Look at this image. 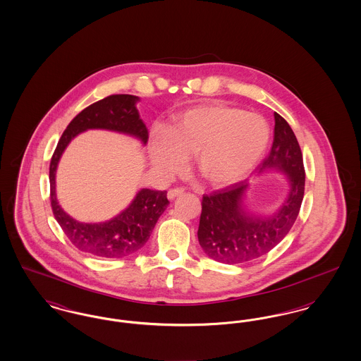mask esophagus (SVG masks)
<instances>
[{
  "label": "esophagus",
  "instance_id": "1",
  "mask_svg": "<svg viewBox=\"0 0 361 361\" xmlns=\"http://www.w3.org/2000/svg\"><path fill=\"white\" fill-rule=\"evenodd\" d=\"M181 193H184V189L183 188H173L169 189V192H168V199H176L178 195H181Z\"/></svg>",
  "mask_w": 361,
  "mask_h": 361
}]
</instances>
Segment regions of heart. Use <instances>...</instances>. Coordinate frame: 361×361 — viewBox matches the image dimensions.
I'll list each match as a JSON object with an SVG mask.
<instances>
[{"mask_svg": "<svg viewBox=\"0 0 361 361\" xmlns=\"http://www.w3.org/2000/svg\"><path fill=\"white\" fill-rule=\"evenodd\" d=\"M271 137L256 114L221 104L202 105L178 115L172 130L157 126L150 155L162 172H180L193 154L199 176L214 187L245 178L257 166Z\"/></svg>", "mask_w": 361, "mask_h": 361, "instance_id": "1", "label": "heart"}]
</instances>
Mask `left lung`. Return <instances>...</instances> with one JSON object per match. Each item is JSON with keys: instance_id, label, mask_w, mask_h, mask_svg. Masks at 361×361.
Segmentation results:
<instances>
[{"instance_id": "obj_1", "label": "left lung", "mask_w": 361, "mask_h": 361, "mask_svg": "<svg viewBox=\"0 0 361 361\" xmlns=\"http://www.w3.org/2000/svg\"><path fill=\"white\" fill-rule=\"evenodd\" d=\"M279 171L290 183L287 197L269 215L245 209L247 181L204 195L197 238L207 256L224 264H240L271 252L295 224L305 195V166L300 146L290 124L275 112V137L257 173Z\"/></svg>"}]
</instances>
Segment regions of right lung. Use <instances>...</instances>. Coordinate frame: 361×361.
<instances>
[{
    "instance_id": "right-lung-1",
    "label": "right lung",
    "mask_w": 361,
    "mask_h": 361,
    "mask_svg": "<svg viewBox=\"0 0 361 361\" xmlns=\"http://www.w3.org/2000/svg\"><path fill=\"white\" fill-rule=\"evenodd\" d=\"M139 97L133 94H112L86 106L63 131L50 162V199L56 222L70 242L80 250L104 258H121L137 252L164 214L169 200L166 190L142 188L124 211L100 224L78 222L59 206L55 192L58 162L70 142L86 130H108L137 137L147 143L149 133L137 109Z\"/></svg>"
}]
</instances>
